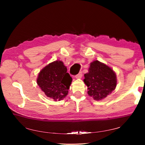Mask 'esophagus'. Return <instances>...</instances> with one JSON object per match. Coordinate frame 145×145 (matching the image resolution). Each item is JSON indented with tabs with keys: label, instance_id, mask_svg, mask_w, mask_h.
Masks as SVG:
<instances>
[{
	"label": "esophagus",
	"instance_id": "34e87169",
	"mask_svg": "<svg viewBox=\"0 0 145 145\" xmlns=\"http://www.w3.org/2000/svg\"><path fill=\"white\" fill-rule=\"evenodd\" d=\"M82 77V72H79L78 73L77 75H76L75 76V78H80Z\"/></svg>",
	"mask_w": 145,
	"mask_h": 145
}]
</instances>
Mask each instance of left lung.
<instances>
[{
	"instance_id": "1",
	"label": "left lung",
	"mask_w": 145,
	"mask_h": 145,
	"mask_svg": "<svg viewBox=\"0 0 145 145\" xmlns=\"http://www.w3.org/2000/svg\"><path fill=\"white\" fill-rule=\"evenodd\" d=\"M84 82L88 86V94L95 100L105 99L114 90L117 84L116 73L111 68L99 61L91 63Z\"/></svg>"
}]
</instances>
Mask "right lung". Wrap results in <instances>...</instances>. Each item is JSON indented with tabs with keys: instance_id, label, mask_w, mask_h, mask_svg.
Masks as SVG:
<instances>
[{
	"instance_id": "obj_1",
	"label": "right lung",
	"mask_w": 145,
	"mask_h": 145,
	"mask_svg": "<svg viewBox=\"0 0 145 145\" xmlns=\"http://www.w3.org/2000/svg\"><path fill=\"white\" fill-rule=\"evenodd\" d=\"M72 78L61 61L48 64L39 73L37 84L48 97L60 101L68 95Z\"/></svg>"
}]
</instances>
